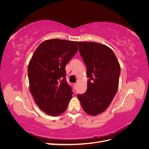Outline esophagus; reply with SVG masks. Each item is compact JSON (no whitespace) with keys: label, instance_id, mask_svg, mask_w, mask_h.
Masks as SVG:
<instances>
[{"label":"esophagus","instance_id":"1","mask_svg":"<svg viewBox=\"0 0 149 149\" xmlns=\"http://www.w3.org/2000/svg\"><path fill=\"white\" fill-rule=\"evenodd\" d=\"M73 87H74V89H76V87H77V83H74L73 84Z\"/></svg>","mask_w":149,"mask_h":149}]
</instances>
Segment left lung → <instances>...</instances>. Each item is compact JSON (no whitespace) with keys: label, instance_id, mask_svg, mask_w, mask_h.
<instances>
[{"label":"left lung","instance_id":"left-lung-1","mask_svg":"<svg viewBox=\"0 0 149 149\" xmlns=\"http://www.w3.org/2000/svg\"><path fill=\"white\" fill-rule=\"evenodd\" d=\"M76 43L89 78L86 91L77 97L85 112L97 116L106 110L118 91L120 65L113 51L104 45L87 42Z\"/></svg>","mask_w":149,"mask_h":149}]
</instances>
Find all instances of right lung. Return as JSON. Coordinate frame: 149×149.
Wrapping results in <instances>:
<instances>
[{
	"instance_id": "obj_1",
	"label": "right lung",
	"mask_w": 149,
	"mask_h": 149,
	"mask_svg": "<svg viewBox=\"0 0 149 149\" xmlns=\"http://www.w3.org/2000/svg\"><path fill=\"white\" fill-rule=\"evenodd\" d=\"M78 50L70 40L52 39L36 49L28 66L30 91L40 109L56 116L66 111L73 91L66 81L65 66Z\"/></svg>"
}]
</instances>
